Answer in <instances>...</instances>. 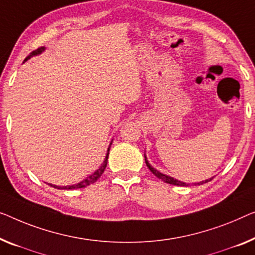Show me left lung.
<instances>
[{
  "label": "left lung",
  "mask_w": 255,
  "mask_h": 255,
  "mask_svg": "<svg viewBox=\"0 0 255 255\" xmlns=\"http://www.w3.org/2000/svg\"><path fill=\"white\" fill-rule=\"evenodd\" d=\"M144 158H145V162H146V166L149 167V169L151 170L152 173L154 174L155 176L157 177H159L160 178L161 181H164V182H166V183H169V184H174V185H181V187H189V183H185V182H182V181H178V180H176V178H174V177H172V176H169V175H166V174H162L161 172H159V170H157L154 168V167H152L151 165H150V162L147 161V158H146V155H145V153H144ZM213 177H211V178H208V180H206V181H203V182H199V183H195V185L196 184H203V183H206V182H210L211 180H212Z\"/></svg>",
  "instance_id": "8db88e82"
}]
</instances>
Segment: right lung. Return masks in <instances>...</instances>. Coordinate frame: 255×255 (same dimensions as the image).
<instances>
[{
  "label": "right lung",
  "mask_w": 255,
  "mask_h": 255,
  "mask_svg": "<svg viewBox=\"0 0 255 255\" xmlns=\"http://www.w3.org/2000/svg\"><path fill=\"white\" fill-rule=\"evenodd\" d=\"M44 50H45V47H41L39 49H36V50H34L33 52H30V54L25 58L24 63L26 62V60H28L29 58H32L33 56H37V55L42 54ZM111 144H112V140H111V143H110V145L108 147V151H106V155H105V159H104L103 164L101 165V167L97 170H95L93 174H90L89 176H87L85 180H82L81 182H79V183H75V184H72V185H66V187H60V185H55V184H51V183H48V184L50 185V187H52V188L59 189V190H74V189H80V188H86L87 185H90L91 183H94V182H96L98 178L101 177L102 174L104 173L105 167H106V165H108V158H109L110 147H111Z\"/></svg>",
  "instance_id": "1"
}]
</instances>
